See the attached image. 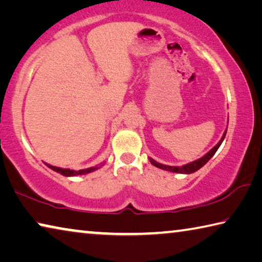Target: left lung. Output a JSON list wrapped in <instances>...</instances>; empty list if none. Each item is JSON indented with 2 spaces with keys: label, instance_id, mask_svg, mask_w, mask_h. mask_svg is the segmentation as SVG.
Segmentation results:
<instances>
[{
  "label": "left lung",
  "instance_id": "left-lung-1",
  "mask_svg": "<svg viewBox=\"0 0 262 262\" xmlns=\"http://www.w3.org/2000/svg\"><path fill=\"white\" fill-rule=\"evenodd\" d=\"M225 135H226V131L224 132V135H223L222 139L220 140V143H218L216 146L211 149V151H209L207 154H205V156H203L202 158H201V159L192 161V162H190V164H187V165L181 166V167H177V166H167V165L159 164V162H157L156 160L151 159V158H149V161H151V164L153 166H156V167H158V168H161V169H164V170L174 171V173H181V174H191V173H194V171L199 170L201 167H203L210 159H211V158L213 157V154L217 152L218 147L221 146V144L223 143V140H224Z\"/></svg>",
  "mask_w": 262,
  "mask_h": 262
}]
</instances>
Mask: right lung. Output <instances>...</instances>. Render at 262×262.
<instances>
[{"instance_id": "right-lung-1", "label": "right lung", "mask_w": 262, "mask_h": 262, "mask_svg": "<svg viewBox=\"0 0 262 262\" xmlns=\"http://www.w3.org/2000/svg\"><path fill=\"white\" fill-rule=\"evenodd\" d=\"M46 166L49 167V168L53 169L54 171H57V173H60L61 175H65V177H75V175H83V174H87V173H92V171L96 170L98 167H91V168H87V169H81V170H73V169H68V168H60V167H55V166H51V165H47Z\"/></svg>"}]
</instances>
